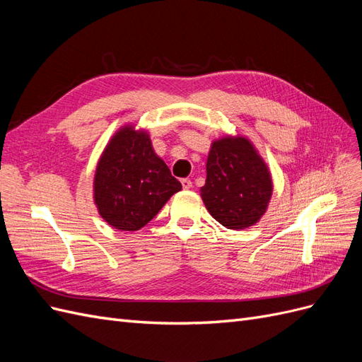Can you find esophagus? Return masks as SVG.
<instances>
[{
	"label": "esophagus",
	"instance_id": "34e87169",
	"mask_svg": "<svg viewBox=\"0 0 362 362\" xmlns=\"http://www.w3.org/2000/svg\"><path fill=\"white\" fill-rule=\"evenodd\" d=\"M181 184H182V189H184V190H190V189H192V181L187 180V178L181 180Z\"/></svg>",
	"mask_w": 362,
	"mask_h": 362
}]
</instances>
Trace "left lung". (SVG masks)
<instances>
[{
  "label": "left lung",
  "mask_w": 362,
  "mask_h": 362,
  "mask_svg": "<svg viewBox=\"0 0 362 362\" xmlns=\"http://www.w3.org/2000/svg\"><path fill=\"white\" fill-rule=\"evenodd\" d=\"M272 193L270 169L247 137L213 140L201 198L218 223L235 231L254 226L267 211Z\"/></svg>",
  "instance_id": "8db88e82"
}]
</instances>
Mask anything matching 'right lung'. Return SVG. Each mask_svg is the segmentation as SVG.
Instances as JSON below:
<instances>
[{
  "instance_id": "add662e5",
  "label": "right lung",
  "mask_w": 362,
  "mask_h": 362,
  "mask_svg": "<svg viewBox=\"0 0 362 362\" xmlns=\"http://www.w3.org/2000/svg\"><path fill=\"white\" fill-rule=\"evenodd\" d=\"M182 189L152 148L149 133L120 127L98 160L93 201L104 221L119 231H137Z\"/></svg>"
}]
</instances>
